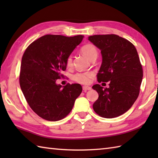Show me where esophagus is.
Returning <instances> with one entry per match:
<instances>
[{
  "label": "esophagus",
  "instance_id": "34e87169",
  "mask_svg": "<svg viewBox=\"0 0 158 158\" xmlns=\"http://www.w3.org/2000/svg\"><path fill=\"white\" fill-rule=\"evenodd\" d=\"M92 89V88L91 87H89V86H83V90L84 92H86L87 90H90Z\"/></svg>",
  "mask_w": 158,
  "mask_h": 158
}]
</instances>
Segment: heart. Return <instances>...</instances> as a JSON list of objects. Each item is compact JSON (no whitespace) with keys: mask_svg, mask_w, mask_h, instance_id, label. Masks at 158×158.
<instances>
[{"mask_svg":"<svg viewBox=\"0 0 158 158\" xmlns=\"http://www.w3.org/2000/svg\"><path fill=\"white\" fill-rule=\"evenodd\" d=\"M81 51L89 60H92L93 58H97L98 54V50L92 44H86L83 45L81 48ZM66 64L69 68L73 66V58L71 56H69L67 58ZM94 75V73L92 71L77 73L72 76V79L75 82L81 83V84H88L91 81V79Z\"/></svg>","mask_w":158,"mask_h":158,"instance_id":"heart-1","label":"heart"}]
</instances>
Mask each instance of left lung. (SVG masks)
I'll return each mask as SVG.
<instances>
[{
	"instance_id": "1",
	"label": "left lung",
	"mask_w": 158,
	"mask_h": 158,
	"mask_svg": "<svg viewBox=\"0 0 158 158\" xmlns=\"http://www.w3.org/2000/svg\"><path fill=\"white\" fill-rule=\"evenodd\" d=\"M88 40L101 52L102 62L97 79L109 81V88L92 86L98 93L93 109L98 115L114 118L127 111L139 94L143 68L132 43L116 35H94Z\"/></svg>"
}]
</instances>
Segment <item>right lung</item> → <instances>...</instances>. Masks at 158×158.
<instances>
[{"label":"right lung","mask_w":158,"mask_h":158,"mask_svg":"<svg viewBox=\"0 0 158 158\" xmlns=\"http://www.w3.org/2000/svg\"><path fill=\"white\" fill-rule=\"evenodd\" d=\"M83 35H47L30 45L23 53L19 75L21 89L29 106L41 118L62 119L71 111L82 92L78 83L57 84L66 69V59L80 44Z\"/></svg>","instance_id":"right-lung-1"}]
</instances>
